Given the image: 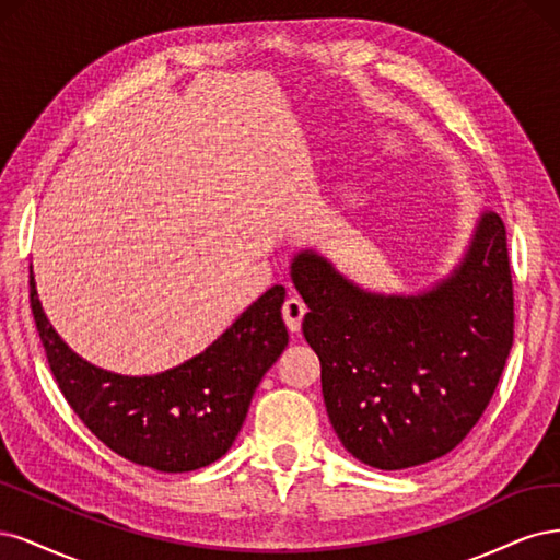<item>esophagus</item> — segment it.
Wrapping results in <instances>:
<instances>
[{
	"instance_id": "obj_1",
	"label": "esophagus",
	"mask_w": 560,
	"mask_h": 560,
	"mask_svg": "<svg viewBox=\"0 0 560 560\" xmlns=\"http://www.w3.org/2000/svg\"><path fill=\"white\" fill-rule=\"evenodd\" d=\"M306 314V304L300 295H291L283 302V320L291 332H298L302 326V318Z\"/></svg>"
}]
</instances>
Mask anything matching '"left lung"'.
<instances>
[{"label":"left lung","instance_id":"left-lung-1","mask_svg":"<svg viewBox=\"0 0 560 560\" xmlns=\"http://www.w3.org/2000/svg\"><path fill=\"white\" fill-rule=\"evenodd\" d=\"M339 442L378 470L435 460L489 407L514 341L508 230L486 211L463 262L419 295L368 293L314 250L291 265Z\"/></svg>","mask_w":560,"mask_h":560}]
</instances>
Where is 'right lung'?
I'll return each instance as SVG.
<instances>
[{"mask_svg": "<svg viewBox=\"0 0 560 560\" xmlns=\"http://www.w3.org/2000/svg\"><path fill=\"white\" fill-rule=\"evenodd\" d=\"M283 285H272L213 345L153 376L90 365L48 323L30 267V306L52 376L93 435L118 456L160 472H190L228 454L250 398L288 345Z\"/></svg>", "mask_w": 560, "mask_h": 560, "instance_id": "1", "label": "right lung"}]
</instances>
